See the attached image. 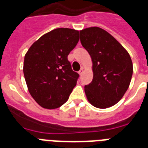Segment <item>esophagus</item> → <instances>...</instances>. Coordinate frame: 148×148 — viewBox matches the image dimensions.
I'll return each mask as SVG.
<instances>
[{"instance_id":"34e87169","label":"esophagus","mask_w":148,"mask_h":148,"mask_svg":"<svg viewBox=\"0 0 148 148\" xmlns=\"http://www.w3.org/2000/svg\"><path fill=\"white\" fill-rule=\"evenodd\" d=\"M83 73H84V68L83 67H81V69H80V71H78V74H80V75H81V74H83Z\"/></svg>"}]
</instances>
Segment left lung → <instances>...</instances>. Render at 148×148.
<instances>
[{
  "instance_id": "8db88e82",
  "label": "left lung",
  "mask_w": 148,
  "mask_h": 148,
  "mask_svg": "<svg viewBox=\"0 0 148 148\" xmlns=\"http://www.w3.org/2000/svg\"><path fill=\"white\" fill-rule=\"evenodd\" d=\"M81 43L92 60L93 80L84 86L88 101L97 108H110L123 97L133 74L128 52L108 31L98 27L80 31Z\"/></svg>"
}]
</instances>
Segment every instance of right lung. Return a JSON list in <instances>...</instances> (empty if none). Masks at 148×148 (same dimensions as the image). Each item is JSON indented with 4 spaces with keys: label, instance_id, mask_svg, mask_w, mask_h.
<instances>
[{
    "label": "right lung",
    "instance_id": "1",
    "mask_svg": "<svg viewBox=\"0 0 148 148\" xmlns=\"http://www.w3.org/2000/svg\"><path fill=\"white\" fill-rule=\"evenodd\" d=\"M79 40V31L57 28L41 36L24 56V75L29 93L46 109H55L68 100L79 74L67 55Z\"/></svg>",
    "mask_w": 148,
    "mask_h": 148
}]
</instances>
